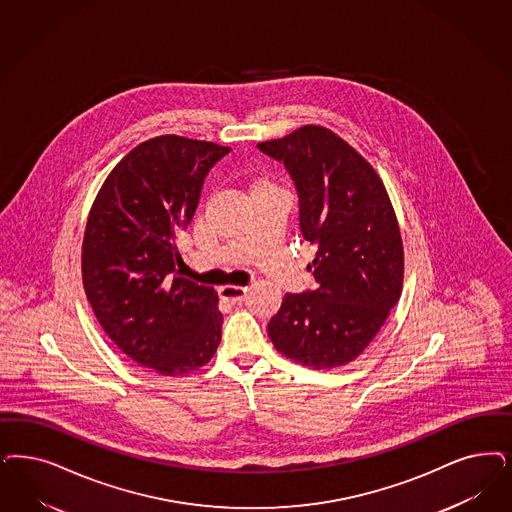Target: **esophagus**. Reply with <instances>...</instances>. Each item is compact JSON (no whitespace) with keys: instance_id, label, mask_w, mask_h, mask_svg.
<instances>
[{"instance_id":"obj_1","label":"esophagus","mask_w":512,"mask_h":512,"mask_svg":"<svg viewBox=\"0 0 512 512\" xmlns=\"http://www.w3.org/2000/svg\"><path fill=\"white\" fill-rule=\"evenodd\" d=\"M247 287L242 285H225L219 289V297L223 300H229V302H240V300L246 299Z\"/></svg>"}]
</instances>
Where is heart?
I'll return each mask as SVG.
<instances>
[{
  "label": "heart",
  "mask_w": 512,
  "mask_h": 512,
  "mask_svg": "<svg viewBox=\"0 0 512 512\" xmlns=\"http://www.w3.org/2000/svg\"><path fill=\"white\" fill-rule=\"evenodd\" d=\"M263 189H278L270 179H259L255 185H253V191H263Z\"/></svg>",
  "instance_id": "b5f03b06"
}]
</instances>
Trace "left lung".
Segmentation results:
<instances>
[{"label":"left lung","instance_id":"obj_1","mask_svg":"<svg viewBox=\"0 0 512 512\" xmlns=\"http://www.w3.org/2000/svg\"><path fill=\"white\" fill-rule=\"evenodd\" d=\"M259 149L282 160L299 193V225L316 247L318 287L285 295L268 336L287 359L329 371L348 365L378 335L401 299L405 251L388 191L371 162L319 124Z\"/></svg>","mask_w":512,"mask_h":512}]
</instances>
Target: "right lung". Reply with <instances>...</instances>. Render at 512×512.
<instances>
[{"label": "right lung", "instance_id": "add662e5", "mask_svg": "<svg viewBox=\"0 0 512 512\" xmlns=\"http://www.w3.org/2000/svg\"><path fill=\"white\" fill-rule=\"evenodd\" d=\"M230 147L176 134L136 145L106 177L81 251L83 287L115 346L141 367L183 376L212 359L223 314L212 287L177 274V236L204 177Z\"/></svg>", "mask_w": 512, "mask_h": 512}]
</instances>
